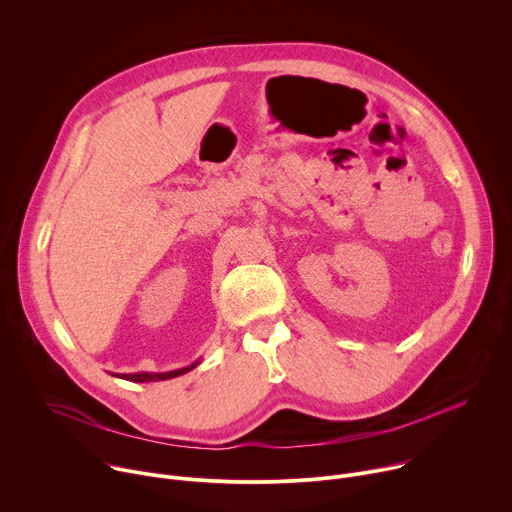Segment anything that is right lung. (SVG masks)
I'll return each instance as SVG.
<instances>
[{"instance_id": "1", "label": "right lung", "mask_w": 512, "mask_h": 512, "mask_svg": "<svg viewBox=\"0 0 512 512\" xmlns=\"http://www.w3.org/2000/svg\"><path fill=\"white\" fill-rule=\"evenodd\" d=\"M198 362L190 364V367L186 369H178V371H172V373H137V375H121V379L125 381H133V383H148V381H166V379H174V377H180L184 373H190Z\"/></svg>"}]
</instances>
